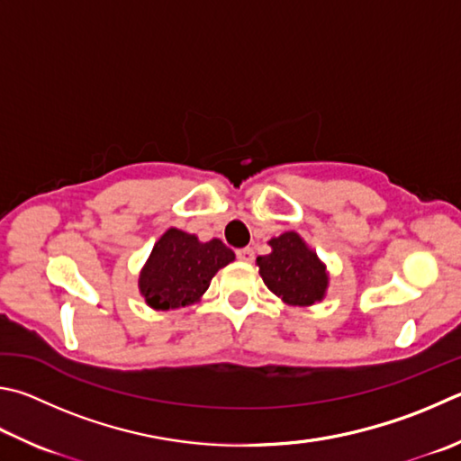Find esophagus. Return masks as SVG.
<instances>
[{
  "mask_svg": "<svg viewBox=\"0 0 461 461\" xmlns=\"http://www.w3.org/2000/svg\"><path fill=\"white\" fill-rule=\"evenodd\" d=\"M236 256H238V259H241V262H252L254 249L252 248H240V249H236Z\"/></svg>",
  "mask_w": 461,
  "mask_h": 461,
  "instance_id": "obj_1",
  "label": "esophagus"
}]
</instances>
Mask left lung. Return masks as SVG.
Instances as JSON below:
<instances>
[{
	"label": "left lung",
	"mask_w": 461,
	"mask_h": 461,
	"mask_svg": "<svg viewBox=\"0 0 461 461\" xmlns=\"http://www.w3.org/2000/svg\"><path fill=\"white\" fill-rule=\"evenodd\" d=\"M272 254L259 256V276L267 288L284 303L294 306H311L322 300L329 276L312 249L294 231L282 233L270 240Z\"/></svg>",
	"instance_id": "obj_1"
}]
</instances>
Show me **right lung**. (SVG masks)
Returning <instances> with one entry per match:
<instances>
[{
	"label": "right lung",
	"instance_id": "right-lung-1",
	"mask_svg": "<svg viewBox=\"0 0 461 461\" xmlns=\"http://www.w3.org/2000/svg\"><path fill=\"white\" fill-rule=\"evenodd\" d=\"M233 258L220 240L202 244L191 233L171 228L157 241L140 272V294L157 311L187 306L199 300L215 272L233 262Z\"/></svg>",
	"mask_w": 461,
	"mask_h": 461
}]
</instances>
